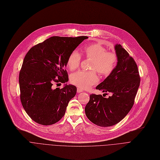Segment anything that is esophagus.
Instances as JSON below:
<instances>
[{"mask_svg": "<svg viewBox=\"0 0 160 160\" xmlns=\"http://www.w3.org/2000/svg\"><path fill=\"white\" fill-rule=\"evenodd\" d=\"M83 91V90L82 89H80V88H77V93H81V92H82Z\"/></svg>", "mask_w": 160, "mask_h": 160, "instance_id": "esophagus-1", "label": "esophagus"}]
</instances>
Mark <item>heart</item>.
<instances>
[{
  "instance_id": "heart-1",
  "label": "heart",
  "mask_w": 160,
  "mask_h": 160,
  "mask_svg": "<svg viewBox=\"0 0 160 160\" xmlns=\"http://www.w3.org/2000/svg\"><path fill=\"white\" fill-rule=\"evenodd\" d=\"M82 54L92 60L90 69L93 71H80L72 74L71 82L83 89H88L98 83V77L95 70L102 77H108L113 71L117 63L116 54L107 52L106 48L98 43L86 46L82 50ZM80 62V54L73 50L67 58V66L70 70L74 71L78 68Z\"/></svg>"
}]
</instances>
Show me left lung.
Here are the masks:
<instances>
[{"instance_id":"8db88e82","label":"left lung","mask_w":160,"mask_h":160,"mask_svg":"<svg viewBox=\"0 0 160 160\" xmlns=\"http://www.w3.org/2000/svg\"><path fill=\"white\" fill-rule=\"evenodd\" d=\"M115 50L117 63L113 71L96 87L112 96L90 95L85 108L88 119L102 127L113 126L123 119L130 111L140 84L138 65L128 52L117 44ZM106 94V93H104Z\"/></svg>"}]
</instances>
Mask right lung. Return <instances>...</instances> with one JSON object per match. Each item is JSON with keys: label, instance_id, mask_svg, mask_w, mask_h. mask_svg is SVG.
Masks as SVG:
<instances>
[{"label": "right lung", "instance_id": "right-lung-1", "mask_svg": "<svg viewBox=\"0 0 160 160\" xmlns=\"http://www.w3.org/2000/svg\"><path fill=\"white\" fill-rule=\"evenodd\" d=\"M87 36H53L32 47L25 56L19 72L20 98L25 112L36 122L51 125L65 115L77 88L67 85L52 88L54 82L69 80L65 69L71 52Z\"/></svg>", "mask_w": 160, "mask_h": 160}]
</instances>
